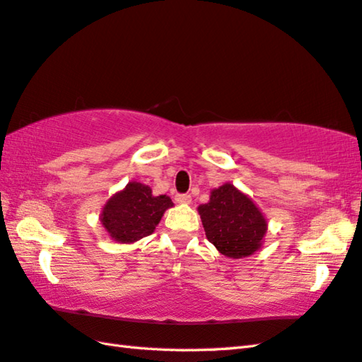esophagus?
Wrapping results in <instances>:
<instances>
[{
    "mask_svg": "<svg viewBox=\"0 0 362 362\" xmlns=\"http://www.w3.org/2000/svg\"><path fill=\"white\" fill-rule=\"evenodd\" d=\"M175 202L177 204H191V196L189 194H177Z\"/></svg>",
    "mask_w": 362,
    "mask_h": 362,
    "instance_id": "34e87169",
    "label": "esophagus"
}]
</instances>
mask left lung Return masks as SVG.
I'll use <instances>...</instances> for the list:
<instances>
[{
    "label": "left lung",
    "mask_w": 362,
    "mask_h": 362,
    "mask_svg": "<svg viewBox=\"0 0 362 362\" xmlns=\"http://www.w3.org/2000/svg\"><path fill=\"white\" fill-rule=\"evenodd\" d=\"M197 211L209 242L226 257L242 259L260 250L267 219L251 197L230 183L211 189L210 201Z\"/></svg>",
    "instance_id": "left-lung-1"
}]
</instances>
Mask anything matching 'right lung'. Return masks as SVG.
I'll return each mask as SVG.
<instances>
[{
	"mask_svg": "<svg viewBox=\"0 0 362 362\" xmlns=\"http://www.w3.org/2000/svg\"><path fill=\"white\" fill-rule=\"evenodd\" d=\"M173 205L169 196H153L151 187L130 182L105 204L100 223L115 242L133 243L151 235Z\"/></svg>",
	"mask_w": 362,
	"mask_h": 362,
	"instance_id": "1",
	"label": "right lung"
}]
</instances>
